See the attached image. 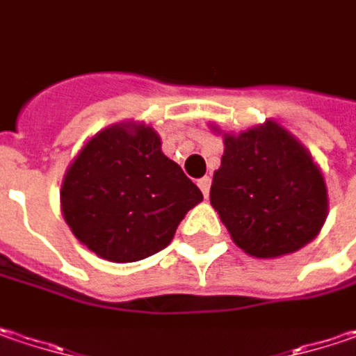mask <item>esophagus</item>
<instances>
[{"instance_id": "esophagus-1", "label": "esophagus", "mask_w": 356, "mask_h": 356, "mask_svg": "<svg viewBox=\"0 0 356 356\" xmlns=\"http://www.w3.org/2000/svg\"><path fill=\"white\" fill-rule=\"evenodd\" d=\"M210 182H212V180H210V176H204V178H200V180H198V188L202 190L204 198L208 196V192H210Z\"/></svg>"}]
</instances>
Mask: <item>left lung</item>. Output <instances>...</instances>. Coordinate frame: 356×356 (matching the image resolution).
I'll list each match as a JSON object with an SVG mask.
<instances>
[{
    "instance_id": "left-lung-1",
    "label": "left lung",
    "mask_w": 356,
    "mask_h": 356,
    "mask_svg": "<svg viewBox=\"0 0 356 356\" xmlns=\"http://www.w3.org/2000/svg\"><path fill=\"white\" fill-rule=\"evenodd\" d=\"M220 134L224 154L210 204L230 238L254 258H278L307 246L329 216L321 166L305 144L275 120Z\"/></svg>"
}]
</instances>
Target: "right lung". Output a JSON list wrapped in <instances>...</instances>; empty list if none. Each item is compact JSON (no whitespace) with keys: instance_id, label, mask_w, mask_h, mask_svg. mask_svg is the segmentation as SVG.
<instances>
[{"instance_id":"add662e5","label":"right lung","mask_w":356,"mask_h":356,"mask_svg":"<svg viewBox=\"0 0 356 356\" xmlns=\"http://www.w3.org/2000/svg\"><path fill=\"white\" fill-rule=\"evenodd\" d=\"M200 202L202 192L144 122H118L94 134L67 166L60 190L72 234L110 262L160 252Z\"/></svg>"}]
</instances>
